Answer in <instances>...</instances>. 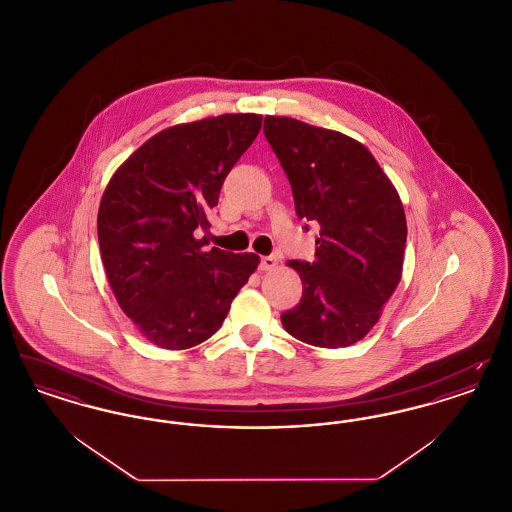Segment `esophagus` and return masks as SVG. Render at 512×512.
Returning a JSON list of instances; mask_svg holds the SVG:
<instances>
[{
    "label": "esophagus",
    "instance_id": "1",
    "mask_svg": "<svg viewBox=\"0 0 512 512\" xmlns=\"http://www.w3.org/2000/svg\"><path fill=\"white\" fill-rule=\"evenodd\" d=\"M278 267V259L274 255H267V257H261V263L259 268L261 270H272V268Z\"/></svg>",
    "mask_w": 512,
    "mask_h": 512
}]
</instances>
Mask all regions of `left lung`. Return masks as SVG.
Segmentation results:
<instances>
[{
    "label": "left lung",
    "instance_id": "obj_1",
    "mask_svg": "<svg viewBox=\"0 0 512 512\" xmlns=\"http://www.w3.org/2000/svg\"><path fill=\"white\" fill-rule=\"evenodd\" d=\"M263 132L292 184L297 217L318 226L315 261H290L303 295L282 324L309 345H353L401 280V199L372 153L345 134L290 117H265Z\"/></svg>",
    "mask_w": 512,
    "mask_h": 512
}]
</instances>
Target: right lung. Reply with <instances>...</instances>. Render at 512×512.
I'll use <instances>...</instances> for the list:
<instances>
[{
  "label": "right lung",
  "instance_id": "obj_1",
  "mask_svg": "<svg viewBox=\"0 0 512 512\" xmlns=\"http://www.w3.org/2000/svg\"><path fill=\"white\" fill-rule=\"evenodd\" d=\"M238 113L176 124L138 147L109 180L98 213L107 280L124 315L163 349L211 338L259 265L255 253L203 251L207 213L261 130Z\"/></svg>",
  "mask_w": 512,
  "mask_h": 512
}]
</instances>
